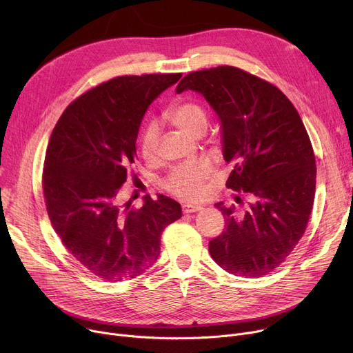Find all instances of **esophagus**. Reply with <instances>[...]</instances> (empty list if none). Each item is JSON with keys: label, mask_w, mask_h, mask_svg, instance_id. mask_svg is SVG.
Segmentation results:
<instances>
[{"label": "esophagus", "mask_w": 353, "mask_h": 353, "mask_svg": "<svg viewBox=\"0 0 353 353\" xmlns=\"http://www.w3.org/2000/svg\"><path fill=\"white\" fill-rule=\"evenodd\" d=\"M203 207L201 205H199V204H184L183 205V211L184 213H196V211H200Z\"/></svg>", "instance_id": "esophagus-1"}]
</instances>
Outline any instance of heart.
<instances>
[{
    "label": "heart",
    "instance_id": "b5f03b06",
    "mask_svg": "<svg viewBox=\"0 0 353 353\" xmlns=\"http://www.w3.org/2000/svg\"><path fill=\"white\" fill-rule=\"evenodd\" d=\"M166 119L177 129L189 136H201L208 125V117L205 110L196 102L184 101L174 103L166 112ZM159 145V128L156 123H149L140 136V152L145 159H153L157 153ZM213 173V166L208 160H194L180 164L172 169V172L164 179V189L172 194L193 200L200 197L203 192V184Z\"/></svg>",
    "mask_w": 353,
    "mask_h": 353
}]
</instances>
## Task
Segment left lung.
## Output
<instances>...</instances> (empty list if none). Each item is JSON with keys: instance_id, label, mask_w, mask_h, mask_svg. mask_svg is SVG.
Masks as SVG:
<instances>
[{"instance_id": "obj_1", "label": "left lung", "mask_w": 353, "mask_h": 353, "mask_svg": "<svg viewBox=\"0 0 353 353\" xmlns=\"http://www.w3.org/2000/svg\"><path fill=\"white\" fill-rule=\"evenodd\" d=\"M194 90L220 121L227 187L251 194L244 214L216 207L225 230L208 244L213 260L239 276L276 268L307 228L315 197L316 166L310 136L290 99L274 85L234 66L185 75L177 93Z\"/></svg>"}]
</instances>
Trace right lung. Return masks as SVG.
Returning <instances> with one entry per match:
<instances>
[{
	"label": "right lung",
	"instance_id": "1",
	"mask_svg": "<svg viewBox=\"0 0 353 353\" xmlns=\"http://www.w3.org/2000/svg\"><path fill=\"white\" fill-rule=\"evenodd\" d=\"M180 78H113L70 103L51 134L42 176L51 224L66 250L106 281L134 278L152 267L163 230L181 217L180 204L163 194L145 197L140 208L119 197L148 108Z\"/></svg>",
	"mask_w": 353,
	"mask_h": 353
}]
</instances>
